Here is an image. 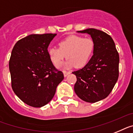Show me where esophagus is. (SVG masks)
Here are the masks:
<instances>
[{"instance_id":"34e87169","label":"esophagus","mask_w":133,"mask_h":133,"mask_svg":"<svg viewBox=\"0 0 133 133\" xmlns=\"http://www.w3.org/2000/svg\"><path fill=\"white\" fill-rule=\"evenodd\" d=\"M70 71H63V76L64 77H66L68 74H70Z\"/></svg>"}]
</instances>
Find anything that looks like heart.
<instances>
[{"instance_id":"1","label":"heart","mask_w":133,"mask_h":133,"mask_svg":"<svg viewBox=\"0 0 133 133\" xmlns=\"http://www.w3.org/2000/svg\"><path fill=\"white\" fill-rule=\"evenodd\" d=\"M58 47L48 49L49 59L55 66L60 65L66 57L68 59L59 68L69 69L75 65L81 68L85 66L92 57L94 43L90 38L73 35L59 41Z\"/></svg>"}]
</instances>
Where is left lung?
<instances>
[{"label": "left lung", "instance_id": "8db88e82", "mask_svg": "<svg viewBox=\"0 0 133 133\" xmlns=\"http://www.w3.org/2000/svg\"><path fill=\"white\" fill-rule=\"evenodd\" d=\"M78 32L90 35L94 49L88 63L72 72L77 78L74 91L82 100L94 103L106 98L117 82L119 55L113 39L107 33L92 28Z\"/></svg>", "mask_w": 133, "mask_h": 133}]
</instances>
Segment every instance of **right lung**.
I'll use <instances>...</instances> for the list:
<instances>
[{"label":"right lung","instance_id":"right-lung-1","mask_svg":"<svg viewBox=\"0 0 133 133\" xmlns=\"http://www.w3.org/2000/svg\"><path fill=\"white\" fill-rule=\"evenodd\" d=\"M57 34H31L16 43L9 61L12 88L22 101L40 108L52 100L64 76L51 62L47 48Z\"/></svg>","mask_w":133,"mask_h":133}]
</instances>
